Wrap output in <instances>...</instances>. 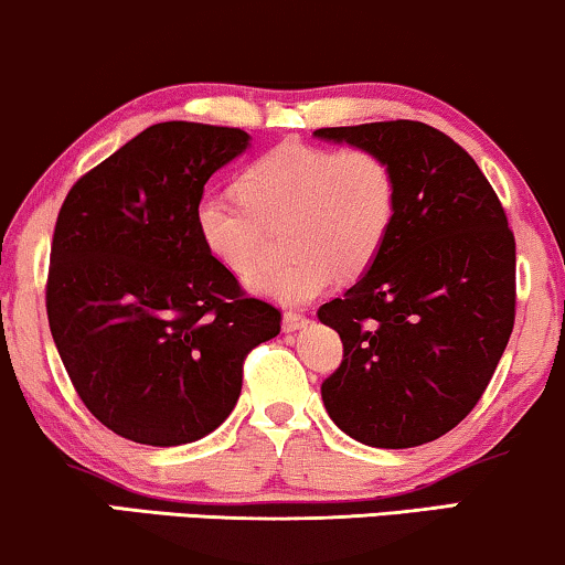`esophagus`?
Instances as JSON below:
<instances>
[{
	"label": "esophagus",
	"instance_id": "1",
	"mask_svg": "<svg viewBox=\"0 0 565 565\" xmlns=\"http://www.w3.org/2000/svg\"><path fill=\"white\" fill-rule=\"evenodd\" d=\"M306 323H308V316L300 313V311H288L282 316V329L285 331H298V329H303Z\"/></svg>",
	"mask_w": 565,
	"mask_h": 565
}]
</instances>
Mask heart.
I'll return each mask as SVG.
<instances>
[{"label": "heart", "mask_w": 565, "mask_h": 565, "mask_svg": "<svg viewBox=\"0 0 565 565\" xmlns=\"http://www.w3.org/2000/svg\"><path fill=\"white\" fill-rule=\"evenodd\" d=\"M238 200L205 192L195 231L205 252L234 275H246L282 228L280 265L249 277L252 290L282 306H306L337 280L367 273L381 257L398 215L396 169L367 146L327 149L282 141L244 169Z\"/></svg>", "instance_id": "1"}]
</instances>
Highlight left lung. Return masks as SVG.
<instances>
[{
    "label": "left lung",
    "mask_w": 565,
    "mask_h": 565,
    "mask_svg": "<svg viewBox=\"0 0 565 565\" xmlns=\"http://www.w3.org/2000/svg\"><path fill=\"white\" fill-rule=\"evenodd\" d=\"M396 169L398 215L375 265L319 308L344 360L323 406L370 447H416L473 412L514 329L516 254L501 200L473 157L419 120L319 128Z\"/></svg>",
    "instance_id": "8db88e82"
}]
</instances>
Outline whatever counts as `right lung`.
Returning a JSON list of instances; mask_svg holds the SVG:
<instances>
[{"label":"right lung","instance_id":"add662e5","mask_svg":"<svg viewBox=\"0 0 565 565\" xmlns=\"http://www.w3.org/2000/svg\"><path fill=\"white\" fill-rule=\"evenodd\" d=\"M242 128L169 120L74 182L51 244L45 311L72 385L115 435L195 443L234 412L244 360L280 334L200 244L195 203L238 157Z\"/></svg>","mask_w":565,"mask_h":565}]
</instances>
